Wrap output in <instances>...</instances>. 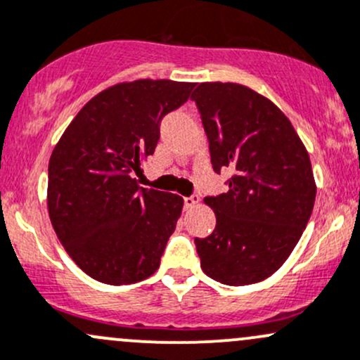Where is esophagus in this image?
<instances>
[{
    "mask_svg": "<svg viewBox=\"0 0 360 360\" xmlns=\"http://www.w3.org/2000/svg\"><path fill=\"white\" fill-rule=\"evenodd\" d=\"M200 203V196L198 195H191V196H186L184 198V209H193V207H196Z\"/></svg>",
    "mask_w": 360,
    "mask_h": 360,
    "instance_id": "1",
    "label": "esophagus"
}]
</instances>
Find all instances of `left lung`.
Listing matches in <instances>:
<instances>
[{"mask_svg":"<svg viewBox=\"0 0 360 360\" xmlns=\"http://www.w3.org/2000/svg\"><path fill=\"white\" fill-rule=\"evenodd\" d=\"M209 138L212 167H229V190L207 196L210 236L195 238L203 272L229 286L274 274L300 240L316 202L304 143L271 100L234 82H202L191 94Z\"/></svg>","mask_w":360,"mask_h":360,"instance_id":"1","label":"left lung"}]
</instances>
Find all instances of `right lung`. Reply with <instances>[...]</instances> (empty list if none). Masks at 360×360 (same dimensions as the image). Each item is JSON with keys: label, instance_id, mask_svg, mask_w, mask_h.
I'll return each mask as SVG.
<instances>
[{"label": "right lung", "instance_id": "1", "mask_svg": "<svg viewBox=\"0 0 360 360\" xmlns=\"http://www.w3.org/2000/svg\"><path fill=\"white\" fill-rule=\"evenodd\" d=\"M193 82L139 79L91 98L53 150L48 212L70 259L105 285H131L160 266L183 198L138 184L160 122Z\"/></svg>", "mask_w": 360, "mask_h": 360}]
</instances>
